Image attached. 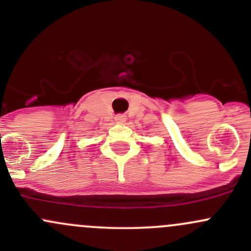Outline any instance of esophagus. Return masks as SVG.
<instances>
[{
	"label": "esophagus",
	"mask_w": 251,
	"mask_h": 251,
	"mask_svg": "<svg viewBox=\"0 0 251 251\" xmlns=\"http://www.w3.org/2000/svg\"><path fill=\"white\" fill-rule=\"evenodd\" d=\"M125 115H123V114H118L117 117H115V121H117V123H124V121H125Z\"/></svg>",
	"instance_id": "1"
}]
</instances>
